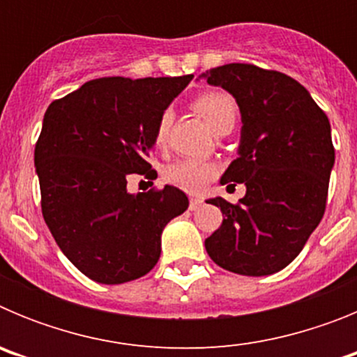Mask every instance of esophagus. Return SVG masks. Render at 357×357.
<instances>
[{
    "label": "esophagus",
    "mask_w": 357,
    "mask_h": 357,
    "mask_svg": "<svg viewBox=\"0 0 357 357\" xmlns=\"http://www.w3.org/2000/svg\"><path fill=\"white\" fill-rule=\"evenodd\" d=\"M200 206H202V198L193 197L191 200H189V209H191V211H197Z\"/></svg>",
    "instance_id": "esophagus-1"
}]
</instances>
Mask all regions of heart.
Masks as SVG:
<instances>
[{"instance_id":"1","label":"heart","mask_w":357,"mask_h":357,"mask_svg":"<svg viewBox=\"0 0 357 357\" xmlns=\"http://www.w3.org/2000/svg\"><path fill=\"white\" fill-rule=\"evenodd\" d=\"M193 107L209 123V127L220 135L229 134L238 121L236 100L223 91L202 93L193 102ZM172 118L173 114L169 109L162 110L157 118L155 127H153V144L157 148H162L168 141ZM164 176L169 184L184 189L188 193H200L214 176V168L211 164L198 162V160H176L172 166H168Z\"/></svg>"}]
</instances>
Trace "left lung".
Listing matches in <instances>:
<instances>
[{
	"mask_svg": "<svg viewBox=\"0 0 357 357\" xmlns=\"http://www.w3.org/2000/svg\"><path fill=\"white\" fill-rule=\"evenodd\" d=\"M241 110L239 157L222 184L247 185L230 204L213 198L222 225L206 239L218 266L239 275H272L301 254L326 213L334 164L331 125L304 85L254 64H227L206 73Z\"/></svg>",
	"mask_w": 357,
	"mask_h": 357,
	"instance_id": "1",
	"label": "left lung"
}]
</instances>
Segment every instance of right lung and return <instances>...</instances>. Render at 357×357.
Listing matches in <instances>:
<instances>
[{
    "mask_svg": "<svg viewBox=\"0 0 357 357\" xmlns=\"http://www.w3.org/2000/svg\"><path fill=\"white\" fill-rule=\"evenodd\" d=\"M191 78H96L44 114L36 143L44 222L66 257L96 282L146 275L160 257L162 229L188 209L173 185L130 195L127 184L157 178L148 162L153 127Z\"/></svg>",
    "mask_w": 357,
    "mask_h": 357,
    "instance_id": "1",
    "label": "right lung"
}]
</instances>
